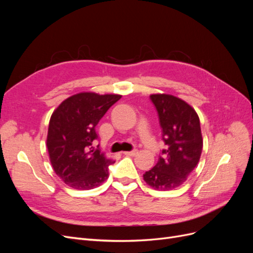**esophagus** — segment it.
Here are the masks:
<instances>
[{
	"label": "esophagus",
	"instance_id": "obj_1",
	"mask_svg": "<svg viewBox=\"0 0 253 253\" xmlns=\"http://www.w3.org/2000/svg\"><path fill=\"white\" fill-rule=\"evenodd\" d=\"M125 155H127V156H135L138 154V150H133V151H126L124 152Z\"/></svg>",
	"mask_w": 253,
	"mask_h": 253
}]
</instances>
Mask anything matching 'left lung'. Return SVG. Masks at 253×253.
Segmentation results:
<instances>
[{"instance_id":"obj_1","label":"left lung","mask_w":253,"mask_h":253,"mask_svg":"<svg viewBox=\"0 0 253 253\" xmlns=\"http://www.w3.org/2000/svg\"><path fill=\"white\" fill-rule=\"evenodd\" d=\"M158 112L163 150L155 167L143 174V180L155 190L178 188L197 166L202 155L203 136L198 115L182 99L169 94L150 96Z\"/></svg>"}]
</instances>
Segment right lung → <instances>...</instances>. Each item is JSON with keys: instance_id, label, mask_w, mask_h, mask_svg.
Masks as SVG:
<instances>
[{"instance_id": "right-lung-1", "label": "right lung", "mask_w": 253, "mask_h": 253, "mask_svg": "<svg viewBox=\"0 0 253 253\" xmlns=\"http://www.w3.org/2000/svg\"><path fill=\"white\" fill-rule=\"evenodd\" d=\"M121 95L82 91L66 98L49 120L46 145L55 173L67 186L90 190L109 178V159L91 147L96 126Z\"/></svg>"}]
</instances>
